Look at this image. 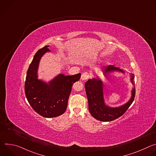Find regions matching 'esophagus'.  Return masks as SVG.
<instances>
[{
	"mask_svg": "<svg viewBox=\"0 0 156 156\" xmlns=\"http://www.w3.org/2000/svg\"><path fill=\"white\" fill-rule=\"evenodd\" d=\"M91 77V74L87 72H84L83 73L82 75H81V80H88Z\"/></svg>",
	"mask_w": 156,
	"mask_h": 156,
	"instance_id": "esophagus-1",
	"label": "esophagus"
}]
</instances>
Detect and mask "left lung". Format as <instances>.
Wrapping results in <instances>:
<instances>
[{"mask_svg": "<svg viewBox=\"0 0 156 156\" xmlns=\"http://www.w3.org/2000/svg\"><path fill=\"white\" fill-rule=\"evenodd\" d=\"M114 70L123 72L122 70L115 67L114 65H109L105 69V75H107L108 72ZM134 77V75L132 74L131 78V82H133V79ZM84 86L88 101L89 111L94 118L102 122L112 121L121 117L129 107L135 97L136 91L135 87H134L132 91L131 98L126 104L119 107L110 108L104 104L102 83L101 81L96 80L95 78L88 80V81L85 83Z\"/></svg>", "mask_w": 156, "mask_h": 156, "instance_id": "left-lung-1", "label": "left lung"}]
</instances>
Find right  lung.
Listing matches in <instances>:
<instances>
[{"label":"right lung","mask_w":156,"mask_h":156,"mask_svg":"<svg viewBox=\"0 0 156 156\" xmlns=\"http://www.w3.org/2000/svg\"><path fill=\"white\" fill-rule=\"evenodd\" d=\"M49 46L39 49L34 55L27 71L25 84L27 99L33 110L42 117L52 118L63 114L66 109L72 85L80 80L81 73L72 76L60 74L49 84L37 79V70L41 57Z\"/></svg>","instance_id":"1"}]
</instances>
